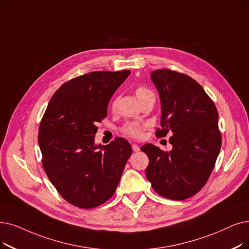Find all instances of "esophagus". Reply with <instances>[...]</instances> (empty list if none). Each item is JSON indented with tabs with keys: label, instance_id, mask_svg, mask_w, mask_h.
<instances>
[{
	"label": "esophagus",
	"instance_id": "esophagus-1",
	"mask_svg": "<svg viewBox=\"0 0 249 249\" xmlns=\"http://www.w3.org/2000/svg\"><path fill=\"white\" fill-rule=\"evenodd\" d=\"M132 149L134 150V151H139L140 150V148H139V146L136 144V143H134V144H132Z\"/></svg>",
	"mask_w": 249,
	"mask_h": 249
}]
</instances>
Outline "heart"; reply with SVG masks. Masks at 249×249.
<instances>
[{
    "mask_svg": "<svg viewBox=\"0 0 249 249\" xmlns=\"http://www.w3.org/2000/svg\"><path fill=\"white\" fill-rule=\"evenodd\" d=\"M151 93V91L145 88L143 85H138L137 88L135 89V95L137 100L139 101L140 99H142L144 95ZM111 107L112 110L116 109V101L114 100L111 104ZM149 127L148 123H144V122H127L123 125V127L121 128V132L131 138L134 139H140L142 138L144 135V131Z\"/></svg>",
    "mask_w": 249,
    "mask_h": 249,
    "instance_id": "obj_1",
    "label": "heart"
}]
</instances>
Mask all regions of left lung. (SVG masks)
I'll use <instances>...</instances> for the list:
<instances>
[{"instance_id": "obj_1", "label": "left lung", "mask_w": 249, "mask_h": 249, "mask_svg": "<svg viewBox=\"0 0 249 249\" xmlns=\"http://www.w3.org/2000/svg\"><path fill=\"white\" fill-rule=\"evenodd\" d=\"M150 77L161 105V128L156 136L173 134V149L142 146L149 160L145 175L160 196L183 200L197 193L212 174L222 145L219 114L202 86L188 75L164 68Z\"/></svg>"}]
</instances>
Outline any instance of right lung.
<instances>
[{
	"instance_id": "obj_1",
	"label": "right lung",
	"mask_w": 249,
	"mask_h": 249,
	"mask_svg": "<svg viewBox=\"0 0 249 249\" xmlns=\"http://www.w3.org/2000/svg\"><path fill=\"white\" fill-rule=\"evenodd\" d=\"M129 70L94 71L75 77L53 93L38 129L41 164L61 196L75 207L92 209L116 191L132 147L115 138L95 145L98 123Z\"/></svg>"
}]
</instances>
